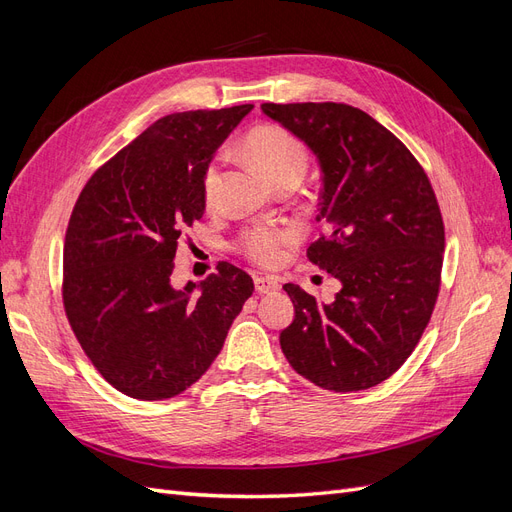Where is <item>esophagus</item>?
Segmentation results:
<instances>
[{
	"label": "esophagus",
	"instance_id": "obj_1",
	"mask_svg": "<svg viewBox=\"0 0 512 512\" xmlns=\"http://www.w3.org/2000/svg\"><path fill=\"white\" fill-rule=\"evenodd\" d=\"M254 286L260 294H269V292H275L280 290V280H277L275 275H256L254 277Z\"/></svg>",
	"mask_w": 512,
	"mask_h": 512
}]
</instances>
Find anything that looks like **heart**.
Wrapping results in <instances>:
<instances>
[{
	"label": "heart",
	"mask_w": 512,
	"mask_h": 512,
	"mask_svg": "<svg viewBox=\"0 0 512 512\" xmlns=\"http://www.w3.org/2000/svg\"><path fill=\"white\" fill-rule=\"evenodd\" d=\"M245 153L267 175L271 183L286 177H303L307 168V156L301 143L290 132L277 126H262L245 138ZM220 181V166L213 162L205 175V198L211 200ZM292 241L288 228H254L245 232L241 247L245 254L260 265H273L282 258L284 247Z\"/></svg>",
	"instance_id": "b5f03b06"
}]
</instances>
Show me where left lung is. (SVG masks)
Masks as SVG:
<instances>
[{
  "instance_id": "obj_1",
  "label": "left lung",
  "mask_w": 512,
  "mask_h": 512,
  "mask_svg": "<svg viewBox=\"0 0 512 512\" xmlns=\"http://www.w3.org/2000/svg\"><path fill=\"white\" fill-rule=\"evenodd\" d=\"M314 153L324 235L307 258L342 284L318 303L284 290L294 320L280 333L292 369L320 389H371L406 363L438 299L444 224L425 170L361 108L337 102L262 104Z\"/></svg>"
}]
</instances>
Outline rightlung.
I'll use <instances>...</instances> for the list:
<instances>
[{"mask_svg":"<svg viewBox=\"0 0 512 512\" xmlns=\"http://www.w3.org/2000/svg\"><path fill=\"white\" fill-rule=\"evenodd\" d=\"M252 108L158 119L98 168L76 200L64 245L66 316L123 395L158 401L190 389L252 297V277L230 262L200 286L170 284L181 232L207 207V168Z\"/></svg>","mask_w":512,"mask_h":512,"instance_id":"1","label":"right lung"}]
</instances>
